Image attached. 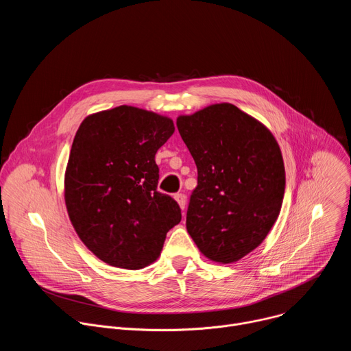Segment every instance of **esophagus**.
Masks as SVG:
<instances>
[{
  "label": "esophagus",
  "instance_id": "obj_1",
  "mask_svg": "<svg viewBox=\"0 0 351 351\" xmlns=\"http://www.w3.org/2000/svg\"><path fill=\"white\" fill-rule=\"evenodd\" d=\"M175 199L178 202V204H179V207L182 208V210H184V207H186V195L183 194V193H178V194H175Z\"/></svg>",
  "mask_w": 351,
  "mask_h": 351
}]
</instances>
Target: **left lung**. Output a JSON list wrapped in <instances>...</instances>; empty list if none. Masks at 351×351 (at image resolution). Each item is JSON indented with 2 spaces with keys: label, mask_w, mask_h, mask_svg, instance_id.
<instances>
[{
  "label": "left lung",
  "mask_w": 351,
  "mask_h": 351,
  "mask_svg": "<svg viewBox=\"0 0 351 351\" xmlns=\"http://www.w3.org/2000/svg\"><path fill=\"white\" fill-rule=\"evenodd\" d=\"M197 165L186 228L198 250L219 264L257 248L276 222L285 194L279 144L267 126L229 103L176 119Z\"/></svg>",
  "instance_id": "obj_1"
}]
</instances>
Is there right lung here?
<instances>
[{
	"label": "right lung",
	"mask_w": 351,
	"mask_h": 351,
	"mask_svg": "<svg viewBox=\"0 0 351 351\" xmlns=\"http://www.w3.org/2000/svg\"><path fill=\"white\" fill-rule=\"evenodd\" d=\"M173 121L121 106L80 123L65 172V204L84 245L108 265L141 269L154 263L182 219L175 199L157 190L158 148Z\"/></svg>",
	"instance_id": "obj_1"
}]
</instances>
